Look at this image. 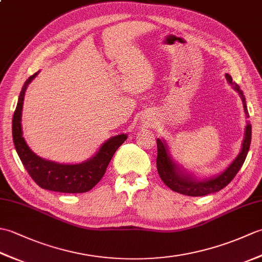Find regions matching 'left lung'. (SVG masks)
Returning <instances> with one entry per match:
<instances>
[{
  "mask_svg": "<svg viewBox=\"0 0 262 262\" xmlns=\"http://www.w3.org/2000/svg\"><path fill=\"white\" fill-rule=\"evenodd\" d=\"M225 77L226 81L229 82V84H231L233 89L238 93V96L241 97L244 114H246V118L248 119L249 113L243 92L241 91L240 86L235 82H233L232 76L229 73L225 74ZM251 124H250L249 120H247L240 153L236 155V158L232 161L229 166L225 170L220 172L219 174L204 178L192 174L190 171H187L186 169H183V166L177 163V161H174L170 152V146L168 142L164 138H158L157 166L160 178L171 190L186 194V196L200 197L222 190V189L225 188L233 180V178L236 176L238 170L243 165L244 161H246L250 144H251Z\"/></svg>",
  "mask_w": 262,
  "mask_h": 262,
  "instance_id": "1",
  "label": "left lung"
}]
</instances>
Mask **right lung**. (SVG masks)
Instances as JSON below:
<instances>
[{
    "instance_id": "1",
    "label": "right lung",
    "mask_w": 262,
    "mask_h": 262,
    "mask_svg": "<svg viewBox=\"0 0 262 262\" xmlns=\"http://www.w3.org/2000/svg\"><path fill=\"white\" fill-rule=\"evenodd\" d=\"M38 74L39 71L25 82L18 99L12 120V137L15 151L28 173L40 188L66 193L86 192L101 180L115 152L127 140V134H118L108 138L93 157L81 163H58L38 157L28 146L21 124L27 88Z\"/></svg>"
}]
</instances>
